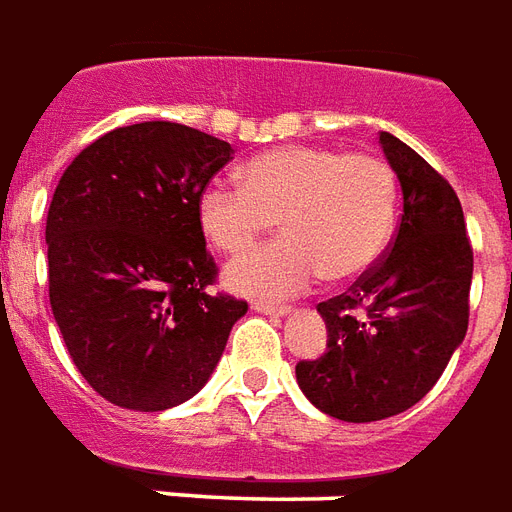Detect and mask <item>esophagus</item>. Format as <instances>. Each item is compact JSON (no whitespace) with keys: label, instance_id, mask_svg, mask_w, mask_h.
<instances>
[{"label":"esophagus","instance_id":"34e87169","mask_svg":"<svg viewBox=\"0 0 512 512\" xmlns=\"http://www.w3.org/2000/svg\"><path fill=\"white\" fill-rule=\"evenodd\" d=\"M252 309L260 314H274V317H285V314L293 312L290 306H274V304H266V301H255V304H252Z\"/></svg>","mask_w":512,"mask_h":512}]
</instances>
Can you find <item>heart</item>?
Masks as SVG:
<instances>
[{
  "label": "heart",
  "mask_w": 512,
  "mask_h": 512,
  "mask_svg": "<svg viewBox=\"0 0 512 512\" xmlns=\"http://www.w3.org/2000/svg\"><path fill=\"white\" fill-rule=\"evenodd\" d=\"M396 173L380 154L282 146L246 162L244 184L211 181L198 203L203 236L225 255L244 252L282 219L285 238L227 266V285L287 298L320 276L350 282L380 260L396 222Z\"/></svg>",
  "instance_id": "heart-1"
}]
</instances>
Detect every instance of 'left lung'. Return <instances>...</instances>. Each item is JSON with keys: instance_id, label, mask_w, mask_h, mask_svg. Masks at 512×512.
Listing matches in <instances>:
<instances>
[{"instance_id": "left-lung-1", "label": "left lung", "mask_w": 512, "mask_h": 512, "mask_svg": "<svg viewBox=\"0 0 512 512\" xmlns=\"http://www.w3.org/2000/svg\"><path fill=\"white\" fill-rule=\"evenodd\" d=\"M380 143L404 198L396 236L347 293L317 304L328 350L295 366L306 399L347 423L418 404L469 325L472 244L458 195L391 132H380Z\"/></svg>"}]
</instances>
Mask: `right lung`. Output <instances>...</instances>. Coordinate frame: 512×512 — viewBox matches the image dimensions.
<instances>
[{
  "label": "right lung",
  "mask_w": 512,
  "mask_h": 512,
  "mask_svg": "<svg viewBox=\"0 0 512 512\" xmlns=\"http://www.w3.org/2000/svg\"><path fill=\"white\" fill-rule=\"evenodd\" d=\"M233 160L225 140L173 121L105 132L59 179L48 295L83 380L116 407L162 412L217 369L246 301L214 293L198 203Z\"/></svg>",
  "instance_id": "right-lung-1"
}]
</instances>
